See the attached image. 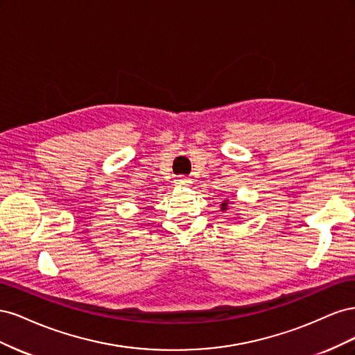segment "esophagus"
<instances>
[{
	"mask_svg": "<svg viewBox=\"0 0 355 355\" xmlns=\"http://www.w3.org/2000/svg\"><path fill=\"white\" fill-rule=\"evenodd\" d=\"M178 184H182V185H189L191 184V179L187 178V176H179L178 178Z\"/></svg>",
	"mask_w": 355,
	"mask_h": 355,
	"instance_id": "1",
	"label": "esophagus"
}]
</instances>
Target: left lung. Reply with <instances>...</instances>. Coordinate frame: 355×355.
Here are the masks:
<instances>
[{
    "label": "left lung",
    "mask_w": 355,
    "mask_h": 355,
    "mask_svg": "<svg viewBox=\"0 0 355 355\" xmlns=\"http://www.w3.org/2000/svg\"><path fill=\"white\" fill-rule=\"evenodd\" d=\"M222 206H223V210H225V206H227V202H223V204H222Z\"/></svg>",
    "instance_id": "obj_1"
}]
</instances>
